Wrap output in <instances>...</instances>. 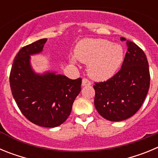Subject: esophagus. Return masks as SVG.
I'll return each mask as SVG.
<instances>
[{
    "label": "esophagus",
    "mask_w": 158,
    "mask_h": 158,
    "mask_svg": "<svg viewBox=\"0 0 158 158\" xmlns=\"http://www.w3.org/2000/svg\"><path fill=\"white\" fill-rule=\"evenodd\" d=\"M91 81L89 80H88L87 78H84L83 80H82V86H87V85H91Z\"/></svg>",
    "instance_id": "1"
}]
</instances>
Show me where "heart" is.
Here are the masks:
<instances>
[{
    "mask_svg": "<svg viewBox=\"0 0 158 158\" xmlns=\"http://www.w3.org/2000/svg\"><path fill=\"white\" fill-rule=\"evenodd\" d=\"M74 55L81 62L88 63L89 76L98 81L114 76L122 65L124 57L121 46L100 39L81 40L75 47Z\"/></svg>",
    "mask_w": 158,
    "mask_h": 158,
    "instance_id": "heart-1",
    "label": "heart"
}]
</instances>
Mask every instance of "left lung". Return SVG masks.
<instances>
[{
	"label": "left lung",
	"mask_w": 158,
	"mask_h": 158,
	"mask_svg": "<svg viewBox=\"0 0 158 158\" xmlns=\"http://www.w3.org/2000/svg\"><path fill=\"white\" fill-rule=\"evenodd\" d=\"M121 41L127 40L120 38ZM120 70L103 82H95L94 104L98 113L109 121L125 120L142 107L150 88V75L144 51L135 43L127 41Z\"/></svg>",
	"instance_id": "obj_1"
}]
</instances>
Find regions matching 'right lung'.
Here are the masks:
<instances>
[{
	"instance_id": "obj_1",
	"label": "right lung",
	"mask_w": 158,
	"mask_h": 158,
	"mask_svg": "<svg viewBox=\"0 0 158 158\" xmlns=\"http://www.w3.org/2000/svg\"><path fill=\"white\" fill-rule=\"evenodd\" d=\"M47 39L20 49L14 59L9 82L19 109L33 123L55 127L63 123L81 92V78L75 80L55 73L37 74L31 69L30 55L43 51Z\"/></svg>"
}]
</instances>
